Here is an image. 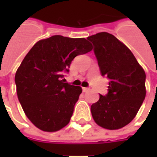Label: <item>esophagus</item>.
Instances as JSON below:
<instances>
[{
  "label": "esophagus",
  "instance_id": "obj_1",
  "mask_svg": "<svg viewBox=\"0 0 157 157\" xmlns=\"http://www.w3.org/2000/svg\"><path fill=\"white\" fill-rule=\"evenodd\" d=\"M82 90H83V92H88L90 89H89L88 87H83V88H82Z\"/></svg>",
  "mask_w": 157,
  "mask_h": 157
}]
</instances>
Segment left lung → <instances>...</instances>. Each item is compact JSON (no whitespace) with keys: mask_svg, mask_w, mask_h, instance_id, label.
I'll use <instances>...</instances> for the list:
<instances>
[{"mask_svg":"<svg viewBox=\"0 0 157 157\" xmlns=\"http://www.w3.org/2000/svg\"><path fill=\"white\" fill-rule=\"evenodd\" d=\"M101 75L109 80V92L91 106L94 121L102 128L118 129L134 119L145 98V72L132 52L109 33L87 38Z\"/></svg>","mask_w":157,"mask_h":157,"instance_id":"1","label":"left lung"}]
</instances>
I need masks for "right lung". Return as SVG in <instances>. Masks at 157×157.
Instances as JSON below:
<instances>
[{
  "mask_svg": "<svg viewBox=\"0 0 157 157\" xmlns=\"http://www.w3.org/2000/svg\"><path fill=\"white\" fill-rule=\"evenodd\" d=\"M92 49L84 38L55 35L37 42L27 54L15 83L22 109L37 128L55 132L68 124L82 89L65 82L64 73L75 56Z\"/></svg>",
  "mask_w": 157,
  "mask_h": 157,
  "instance_id": "add662e5",
  "label": "right lung"
}]
</instances>
